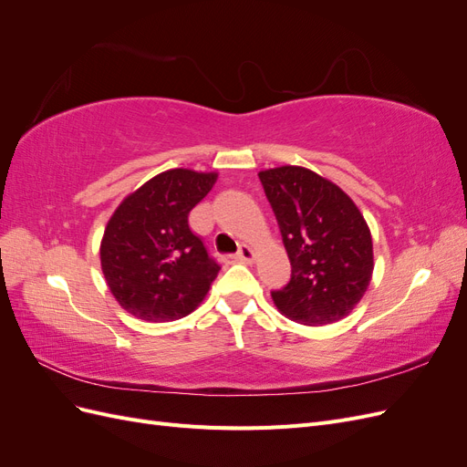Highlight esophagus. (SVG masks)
<instances>
[{"mask_svg": "<svg viewBox=\"0 0 467 467\" xmlns=\"http://www.w3.org/2000/svg\"><path fill=\"white\" fill-rule=\"evenodd\" d=\"M235 257L239 261H244V263H251L253 259H255V251H253V247H249V245H242V247H239Z\"/></svg>", "mask_w": 467, "mask_h": 467, "instance_id": "esophagus-1", "label": "esophagus"}]
</instances>
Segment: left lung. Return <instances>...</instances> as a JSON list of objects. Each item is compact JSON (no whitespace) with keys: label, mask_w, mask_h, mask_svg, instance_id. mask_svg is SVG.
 <instances>
[{"label":"left lung","mask_w":467,"mask_h":467,"mask_svg":"<svg viewBox=\"0 0 467 467\" xmlns=\"http://www.w3.org/2000/svg\"><path fill=\"white\" fill-rule=\"evenodd\" d=\"M278 222L290 282L273 290L280 314L304 325H327L350 314L370 285L372 235L350 196L306 167L259 173Z\"/></svg>","instance_id":"left-lung-1"}]
</instances>
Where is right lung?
I'll return each mask as SVG.
<instances>
[{
	"mask_svg": "<svg viewBox=\"0 0 467 467\" xmlns=\"http://www.w3.org/2000/svg\"><path fill=\"white\" fill-rule=\"evenodd\" d=\"M216 173L171 169L126 196L101 242V268L117 302L138 319L189 316L220 265L189 228V212L214 187Z\"/></svg>",
	"mask_w": 467,
	"mask_h": 467,
	"instance_id": "right-lung-1",
	"label": "right lung"
}]
</instances>
